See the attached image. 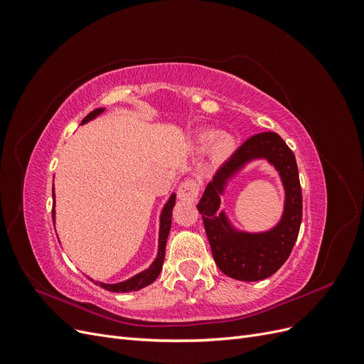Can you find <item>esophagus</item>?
I'll return each instance as SVG.
<instances>
[{"instance_id":"esophagus-1","label":"esophagus","mask_w":364,"mask_h":364,"mask_svg":"<svg viewBox=\"0 0 364 364\" xmlns=\"http://www.w3.org/2000/svg\"><path fill=\"white\" fill-rule=\"evenodd\" d=\"M199 191H200L199 183L193 179H186L179 186V191H178L179 199L185 200V202H193V200H196V197L199 196Z\"/></svg>"}]
</instances>
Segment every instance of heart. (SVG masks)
<instances>
[{
    "instance_id": "heart-1",
    "label": "heart",
    "mask_w": 364,
    "mask_h": 364,
    "mask_svg": "<svg viewBox=\"0 0 364 364\" xmlns=\"http://www.w3.org/2000/svg\"><path fill=\"white\" fill-rule=\"evenodd\" d=\"M211 141V151L213 155L218 159H226L232 155L235 150V139L232 135L226 134V132H218V134H205L202 136L203 144H208Z\"/></svg>"
}]
</instances>
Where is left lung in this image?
Returning a JSON list of instances; mask_svg holds the SVG:
<instances>
[{"instance_id":"8db88e82","label":"left lung","mask_w":364,"mask_h":364,"mask_svg":"<svg viewBox=\"0 0 364 364\" xmlns=\"http://www.w3.org/2000/svg\"><path fill=\"white\" fill-rule=\"evenodd\" d=\"M266 159L279 171L284 186V209L280 222L267 231H240L218 210L228 182L247 163ZM197 209L202 214L214 261L229 278L261 281L277 273L290 257L302 222V191L293 151L274 132L253 135L218 168Z\"/></svg>"}]
</instances>
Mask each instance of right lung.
Instances as JSON below:
<instances>
[{
	"label": "right lung",
	"instance_id": "add662e5",
	"mask_svg": "<svg viewBox=\"0 0 364 364\" xmlns=\"http://www.w3.org/2000/svg\"><path fill=\"white\" fill-rule=\"evenodd\" d=\"M106 111L105 107H98L95 111H92L91 114H87L82 124L90 123L94 118H97L98 115H102ZM53 199H54V188H53ZM176 203V194L173 193L170 196V199L167 200V203L164 205L162 208V213L159 217V240H158V255L153 261L149 269L142 270L139 273H136L135 277H132L126 281H121L117 284H105V282H98L91 279L92 282L100 285L102 289L107 290V291H114V293H129V291H138L141 289L147 287L151 282H155V279L159 277V273L162 270V264H164V258H165V245H167V238H168V232H170V228H171V215H173V208ZM54 205H56V200L53 203V223L54 220H56V211H54Z\"/></svg>",
	"mask_w": 364,
	"mask_h": 364
}]
</instances>
